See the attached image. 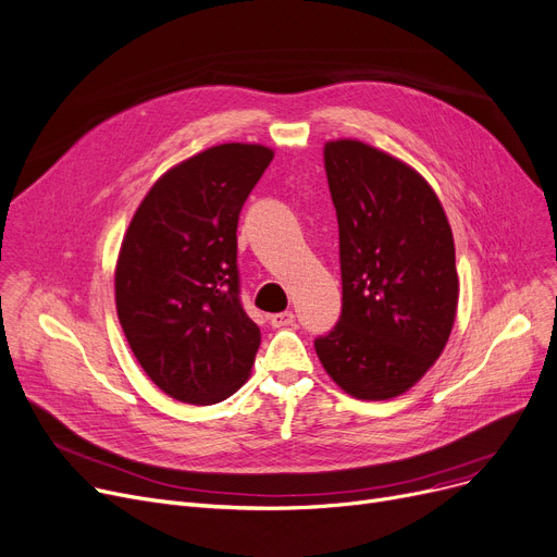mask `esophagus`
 <instances>
[{"instance_id":"esophagus-1","label":"esophagus","mask_w":557,"mask_h":557,"mask_svg":"<svg viewBox=\"0 0 557 557\" xmlns=\"http://www.w3.org/2000/svg\"><path fill=\"white\" fill-rule=\"evenodd\" d=\"M293 322H295V314H293V310H285V312H274V314H270V324H272L274 329L289 326Z\"/></svg>"}]
</instances>
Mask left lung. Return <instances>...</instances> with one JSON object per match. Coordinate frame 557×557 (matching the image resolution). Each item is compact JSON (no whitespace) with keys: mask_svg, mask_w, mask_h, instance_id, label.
Returning a JSON list of instances; mask_svg holds the SVG:
<instances>
[{"mask_svg":"<svg viewBox=\"0 0 557 557\" xmlns=\"http://www.w3.org/2000/svg\"><path fill=\"white\" fill-rule=\"evenodd\" d=\"M324 165L339 226L342 314L314 351L344 392L385 401L426 374L451 335L454 233L426 178L399 158L335 140Z\"/></svg>","mask_w":557,"mask_h":557,"instance_id":"obj_1","label":"left lung"}]
</instances>
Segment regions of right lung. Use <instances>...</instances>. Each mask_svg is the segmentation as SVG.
I'll return each instance as SVG.
<instances>
[{
    "label": "right lung",
    "mask_w": 557,
    "mask_h": 557,
    "mask_svg": "<svg viewBox=\"0 0 557 557\" xmlns=\"http://www.w3.org/2000/svg\"><path fill=\"white\" fill-rule=\"evenodd\" d=\"M272 158L243 143L188 158L153 183L122 240V331L147 376L183 404H220L249 379L260 329L240 301L235 233Z\"/></svg>",
    "instance_id": "1"
}]
</instances>
